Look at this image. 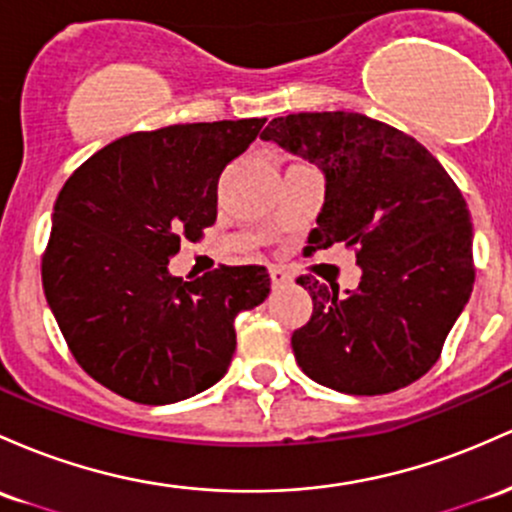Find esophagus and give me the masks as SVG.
Wrapping results in <instances>:
<instances>
[{"mask_svg": "<svg viewBox=\"0 0 512 512\" xmlns=\"http://www.w3.org/2000/svg\"><path fill=\"white\" fill-rule=\"evenodd\" d=\"M269 277H272V286H286L291 282V274L289 272H284L282 267H272L269 269Z\"/></svg>", "mask_w": 512, "mask_h": 512, "instance_id": "esophagus-1", "label": "esophagus"}]
</instances>
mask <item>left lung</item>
I'll list each match as a JSON object with an SVG mask.
<instances>
[{"label":"left lung","mask_w":512,"mask_h":512,"mask_svg":"<svg viewBox=\"0 0 512 512\" xmlns=\"http://www.w3.org/2000/svg\"><path fill=\"white\" fill-rule=\"evenodd\" d=\"M325 174L306 252L352 247L355 291L299 277L313 316L294 357L328 389L379 396L413 384L440 359L474 289L471 216L445 167L398 128L350 111L289 114L262 131Z\"/></svg>","instance_id":"obj_1"}]
</instances>
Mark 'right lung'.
<instances>
[{"label":"right lung","mask_w":512,"mask_h":512,"mask_svg":"<svg viewBox=\"0 0 512 512\" xmlns=\"http://www.w3.org/2000/svg\"><path fill=\"white\" fill-rule=\"evenodd\" d=\"M265 121L131 133L60 189L43 291L72 357L109 391L165 406L228 372L235 316L267 299V269L221 265L182 282L167 265L184 240L196 243L213 226L218 177Z\"/></svg>","instance_id":"right-lung-1"}]
</instances>
